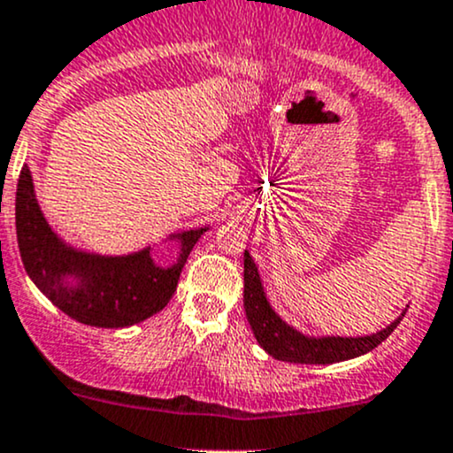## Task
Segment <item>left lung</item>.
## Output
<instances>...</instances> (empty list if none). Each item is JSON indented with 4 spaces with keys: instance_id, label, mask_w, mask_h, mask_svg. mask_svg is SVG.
<instances>
[{
    "instance_id": "left-lung-1",
    "label": "left lung",
    "mask_w": 453,
    "mask_h": 453,
    "mask_svg": "<svg viewBox=\"0 0 453 453\" xmlns=\"http://www.w3.org/2000/svg\"><path fill=\"white\" fill-rule=\"evenodd\" d=\"M245 295H242V303H245L247 321H250L251 332H254L256 341L263 347L269 356L275 360H284V363H297V365H332L342 363V360L358 358L366 351L375 349L382 341H387L390 332L399 326L403 319L397 317L390 326L384 330L375 332L369 336H306L293 326H288L278 312L271 308L269 299L265 295L263 280H260L258 266L250 251L245 250Z\"/></svg>"
}]
</instances>
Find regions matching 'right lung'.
Wrapping results in <instances>:
<instances>
[{
	"instance_id": "obj_1",
	"label": "right lung",
	"mask_w": 453,
	"mask_h": 453,
	"mask_svg": "<svg viewBox=\"0 0 453 453\" xmlns=\"http://www.w3.org/2000/svg\"><path fill=\"white\" fill-rule=\"evenodd\" d=\"M17 241L23 266L38 290L75 321L93 327H130L160 312L173 297L190 250L208 227L171 234L180 254L171 266L151 258V247L127 256H102L65 242L36 202L35 182L23 166L17 184Z\"/></svg>"
}]
</instances>
